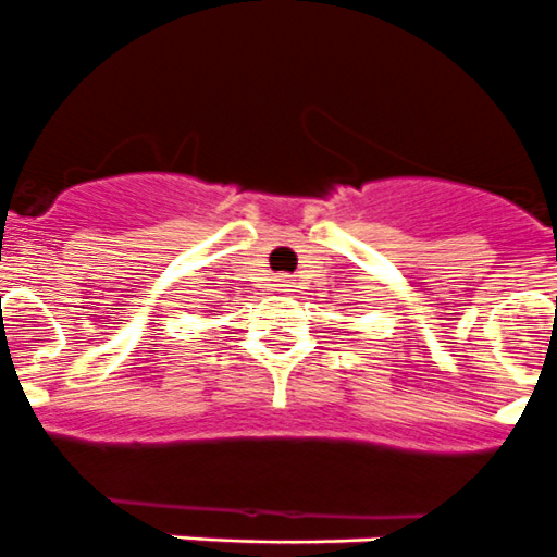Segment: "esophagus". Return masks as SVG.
<instances>
[{
    "mask_svg": "<svg viewBox=\"0 0 557 557\" xmlns=\"http://www.w3.org/2000/svg\"><path fill=\"white\" fill-rule=\"evenodd\" d=\"M274 288H277V292H292V280H288V277H277V280H274Z\"/></svg>",
    "mask_w": 557,
    "mask_h": 557,
    "instance_id": "1",
    "label": "esophagus"
}]
</instances>
